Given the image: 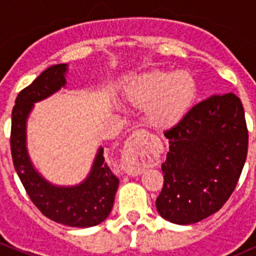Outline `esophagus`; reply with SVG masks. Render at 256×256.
<instances>
[{
  "instance_id": "1",
  "label": "esophagus",
  "mask_w": 256,
  "mask_h": 256,
  "mask_svg": "<svg viewBox=\"0 0 256 256\" xmlns=\"http://www.w3.org/2000/svg\"><path fill=\"white\" fill-rule=\"evenodd\" d=\"M125 157H124V168L128 174L131 176H138L144 172V168L136 162L138 156V147L134 146L132 144L128 142L125 146Z\"/></svg>"
}]
</instances>
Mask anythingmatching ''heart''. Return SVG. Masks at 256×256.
Returning a JSON list of instances; mask_svg holds the SVG:
<instances>
[{"label": "heart", "mask_w": 256, "mask_h": 256, "mask_svg": "<svg viewBox=\"0 0 256 256\" xmlns=\"http://www.w3.org/2000/svg\"><path fill=\"white\" fill-rule=\"evenodd\" d=\"M194 92V80L186 72L151 70L132 80L125 99L131 106L144 109L151 128L166 130L182 120Z\"/></svg>", "instance_id": "obj_1"}]
</instances>
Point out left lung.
<instances>
[{"instance_id": "1", "label": "left lung", "mask_w": 256, "mask_h": 256, "mask_svg": "<svg viewBox=\"0 0 256 256\" xmlns=\"http://www.w3.org/2000/svg\"><path fill=\"white\" fill-rule=\"evenodd\" d=\"M164 136L170 151L156 208L171 223H197L218 212L236 190L248 154L244 108L233 92L213 95Z\"/></svg>"}]
</instances>
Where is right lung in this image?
Masks as SVG:
<instances>
[{
	"mask_svg": "<svg viewBox=\"0 0 256 256\" xmlns=\"http://www.w3.org/2000/svg\"><path fill=\"white\" fill-rule=\"evenodd\" d=\"M68 64L46 69L30 85L20 90L12 110L11 154L18 177L34 206L43 216L56 223L89 228L104 222L114 206L118 178L112 174L100 147L88 177L78 186L59 187L46 180L30 162L27 151L26 126L34 102L47 99L66 86Z\"/></svg>",
	"mask_w": 256,
	"mask_h": 256,
	"instance_id": "add662e5",
	"label": "right lung"
}]
</instances>
